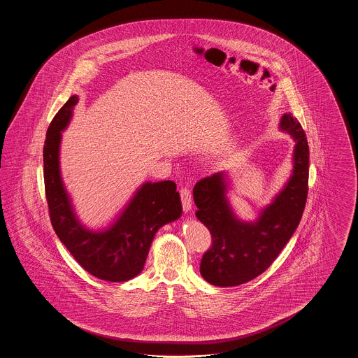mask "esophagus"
<instances>
[{
	"label": "esophagus",
	"mask_w": 358,
	"mask_h": 358,
	"mask_svg": "<svg viewBox=\"0 0 358 358\" xmlns=\"http://www.w3.org/2000/svg\"><path fill=\"white\" fill-rule=\"evenodd\" d=\"M180 196H181V203L184 206V210L189 212L192 209V193L190 189L187 187H182L180 189Z\"/></svg>",
	"instance_id": "esophagus-1"
}]
</instances>
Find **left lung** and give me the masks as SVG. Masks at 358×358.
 <instances>
[{"label": "left lung", "instance_id": "left-lung-1", "mask_svg": "<svg viewBox=\"0 0 358 358\" xmlns=\"http://www.w3.org/2000/svg\"><path fill=\"white\" fill-rule=\"evenodd\" d=\"M280 129L295 139L294 169L286 187L254 222H240L228 204L227 176L220 171L193 187L196 216L212 235L200 273L219 287L247 283L264 273L282 252L302 219L308 190V145L301 123L291 114Z\"/></svg>", "mask_w": 358, "mask_h": 358}]
</instances>
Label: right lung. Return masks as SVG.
Here are the masks:
<instances>
[{
  "label": "right lung",
  "instance_id": "add662e5",
  "mask_svg": "<svg viewBox=\"0 0 358 358\" xmlns=\"http://www.w3.org/2000/svg\"><path fill=\"white\" fill-rule=\"evenodd\" d=\"M78 96H71L52 120L43 150L44 185L52 227L85 271L108 282H126L143 270L157 231L177 220L182 206L176 182H146L108 229L88 231L76 219L64 189L59 149Z\"/></svg>",
  "mask_w": 358,
  "mask_h": 358
}]
</instances>
